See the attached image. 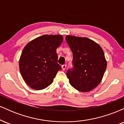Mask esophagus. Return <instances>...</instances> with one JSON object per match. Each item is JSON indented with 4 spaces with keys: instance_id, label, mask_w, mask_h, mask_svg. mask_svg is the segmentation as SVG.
I'll use <instances>...</instances> for the list:
<instances>
[{
    "instance_id": "34e87169",
    "label": "esophagus",
    "mask_w": 124,
    "mask_h": 124,
    "mask_svg": "<svg viewBox=\"0 0 124 124\" xmlns=\"http://www.w3.org/2000/svg\"><path fill=\"white\" fill-rule=\"evenodd\" d=\"M66 65H63L62 66V68L63 70H65V69H66Z\"/></svg>"
}]
</instances>
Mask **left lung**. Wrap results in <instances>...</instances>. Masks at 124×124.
Returning a JSON list of instances; mask_svg holds the SVG:
<instances>
[{
	"instance_id": "1",
	"label": "left lung",
	"mask_w": 124,
	"mask_h": 124,
	"mask_svg": "<svg viewBox=\"0 0 124 124\" xmlns=\"http://www.w3.org/2000/svg\"><path fill=\"white\" fill-rule=\"evenodd\" d=\"M66 41L73 53V67L66 72L69 83L80 92H89L100 83L106 70L103 49L86 37L67 35Z\"/></svg>"
}]
</instances>
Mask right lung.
<instances>
[{"mask_svg":"<svg viewBox=\"0 0 124 124\" xmlns=\"http://www.w3.org/2000/svg\"><path fill=\"white\" fill-rule=\"evenodd\" d=\"M61 35H44L26 45L21 53L19 69L24 80L32 89L42 90L52 83L61 69L56 48L63 41Z\"/></svg>","mask_w":124,"mask_h":124,"instance_id":"add662e5","label":"right lung"}]
</instances>
